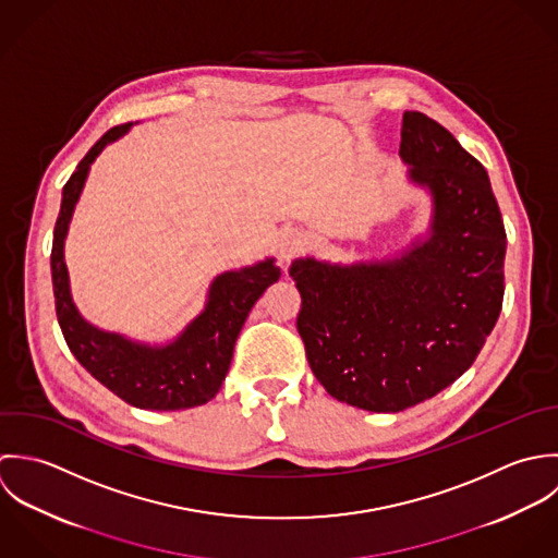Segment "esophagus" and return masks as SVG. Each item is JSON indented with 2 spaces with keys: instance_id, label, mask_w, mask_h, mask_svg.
Masks as SVG:
<instances>
[{
  "instance_id": "1",
  "label": "esophagus",
  "mask_w": 558,
  "mask_h": 558,
  "mask_svg": "<svg viewBox=\"0 0 558 558\" xmlns=\"http://www.w3.org/2000/svg\"><path fill=\"white\" fill-rule=\"evenodd\" d=\"M304 234L300 230H284L280 232V239H278V258H280V265L287 269L291 265V260H295L302 252H304Z\"/></svg>"
}]
</instances>
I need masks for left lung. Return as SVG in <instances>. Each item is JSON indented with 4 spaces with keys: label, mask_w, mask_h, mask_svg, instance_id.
Wrapping results in <instances>:
<instances>
[{
    "label": "left lung",
    "mask_w": 558,
    "mask_h": 558,
    "mask_svg": "<svg viewBox=\"0 0 558 558\" xmlns=\"http://www.w3.org/2000/svg\"><path fill=\"white\" fill-rule=\"evenodd\" d=\"M401 159L434 201L429 234L386 260H293L298 332L336 401L403 412L461 377L505 295L507 232L489 179L440 122L403 113Z\"/></svg>",
    "instance_id": "obj_1"
}]
</instances>
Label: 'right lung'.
<instances>
[{"label": "right lung", "instance_id": "1", "mask_svg": "<svg viewBox=\"0 0 558 558\" xmlns=\"http://www.w3.org/2000/svg\"><path fill=\"white\" fill-rule=\"evenodd\" d=\"M131 122L110 129L80 161L62 190L60 216L53 228L51 280L56 315L77 362L116 397L140 410H187L205 405L222 388L234 340L252 306L280 278L274 258L220 274L209 289L205 311L168 344H146L88 324L71 298L64 239L84 190L90 163L122 137Z\"/></svg>", "mask_w": 558, "mask_h": 558}]
</instances>
